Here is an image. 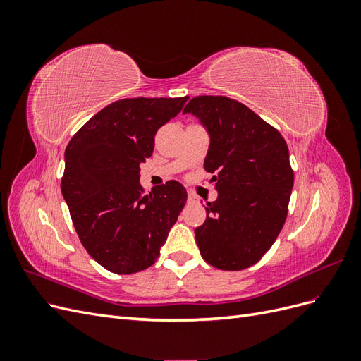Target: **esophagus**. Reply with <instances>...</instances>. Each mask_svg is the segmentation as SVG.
<instances>
[{
	"label": "esophagus",
	"instance_id": "34e87169",
	"mask_svg": "<svg viewBox=\"0 0 361 361\" xmlns=\"http://www.w3.org/2000/svg\"><path fill=\"white\" fill-rule=\"evenodd\" d=\"M199 197L192 191H188V203H197Z\"/></svg>",
	"mask_w": 361,
	"mask_h": 361
}]
</instances>
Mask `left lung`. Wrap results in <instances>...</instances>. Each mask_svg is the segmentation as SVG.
Masks as SVG:
<instances>
[{
    "mask_svg": "<svg viewBox=\"0 0 361 361\" xmlns=\"http://www.w3.org/2000/svg\"><path fill=\"white\" fill-rule=\"evenodd\" d=\"M209 133L204 170L218 197L194 231L207 264L224 271L259 262L286 221L293 171L285 138L248 106L226 96H197L183 108Z\"/></svg>",
    "mask_w": 361,
    "mask_h": 361,
    "instance_id": "8db88e82",
    "label": "left lung"
}]
</instances>
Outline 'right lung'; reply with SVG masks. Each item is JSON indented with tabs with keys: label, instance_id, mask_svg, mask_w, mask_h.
I'll use <instances>...</instances> for the list:
<instances>
[{
	"label": "right lung",
	"instance_id": "right-lung-1",
	"mask_svg": "<svg viewBox=\"0 0 361 361\" xmlns=\"http://www.w3.org/2000/svg\"><path fill=\"white\" fill-rule=\"evenodd\" d=\"M188 96L120 99L94 114L64 152L61 192L84 248L114 274L154 265L187 202L169 180L145 194L140 166L154 152L157 130Z\"/></svg>",
	"mask_w": 361,
	"mask_h": 361
}]
</instances>
